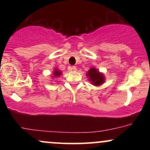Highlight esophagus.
<instances>
[{"mask_svg": "<svg viewBox=\"0 0 150 150\" xmlns=\"http://www.w3.org/2000/svg\"><path fill=\"white\" fill-rule=\"evenodd\" d=\"M71 70H73V71H76V70H77L76 66H72L71 67Z\"/></svg>", "mask_w": 150, "mask_h": 150, "instance_id": "1", "label": "esophagus"}]
</instances>
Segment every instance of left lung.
<instances>
[{
    "instance_id": "1",
    "label": "left lung",
    "mask_w": 150,
    "mask_h": 150,
    "mask_svg": "<svg viewBox=\"0 0 150 150\" xmlns=\"http://www.w3.org/2000/svg\"><path fill=\"white\" fill-rule=\"evenodd\" d=\"M87 76L88 77V80L92 82V85L95 86H99L102 85L104 82V75L101 73H99L98 70L94 68H90L87 73Z\"/></svg>"
}]
</instances>
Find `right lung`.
Here are the masks:
<instances>
[{"instance_id":"add662e5","label":"right lung","mask_w":150,"mask_h":150,"mask_svg":"<svg viewBox=\"0 0 150 150\" xmlns=\"http://www.w3.org/2000/svg\"><path fill=\"white\" fill-rule=\"evenodd\" d=\"M61 72L60 71V70H58L57 68H56V69L54 70V72H53V77H58V76H60V75H61Z\"/></svg>"}]
</instances>
